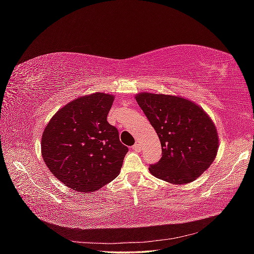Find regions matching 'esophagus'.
Masks as SVG:
<instances>
[{
	"label": "esophagus",
	"mask_w": 254,
	"mask_h": 254,
	"mask_svg": "<svg viewBox=\"0 0 254 254\" xmlns=\"http://www.w3.org/2000/svg\"><path fill=\"white\" fill-rule=\"evenodd\" d=\"M132 149L134 151H140L141 150V144L139 142H136L133 146H132Z\"/></svg>",
	"instance_id": "esophagus-1"
}]
</instances>
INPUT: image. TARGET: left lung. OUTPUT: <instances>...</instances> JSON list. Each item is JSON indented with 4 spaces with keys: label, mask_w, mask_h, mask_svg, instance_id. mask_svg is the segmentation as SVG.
<instances>
[{
    "label": "left lung",
    "mask_w": 254,
    "mask_h": 254,
    "mask_svg": "<svg viewBox=\"0 0 254 254\" xmlns=\"http://www.w3.org/2000/svg\"><path fill=\"white\" fill-rule=\"evenodd\" d=\"M135 101L162 147V158L150 165V174L174 184L196 180L217 155L218 133L211 118L200 106L181 96L141 92Z\"/></svg>",
    "instance_id": "1"
}]
</instances>
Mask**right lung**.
Instances as JSON below:
<instances>
[{
  "instance_id": "obj_1",
  "label": "right lung",
  "mask_w": 254,
  "mask_h": 254,
  "mask_svg": "<svg viewBox=\"0 0 254 254\" xmlns=\"http://www.w3.org/2000/svg\"><path fill=\"white\" fill-rule=\"evenodd\" d=\"M113 101V95L103 92L82 95L59 109L44 128V162L72 190L91 193L120 174L128 147L107 122Z\"/></svg>"
}]
</instances>
